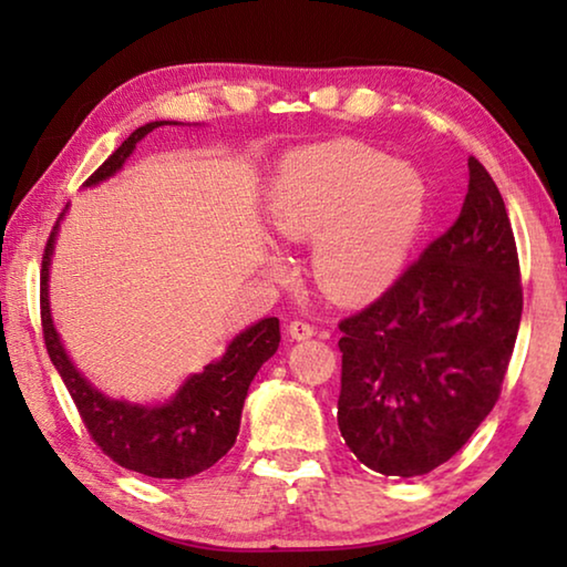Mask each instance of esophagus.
I'll return each instance as SVG.
<instances>
[{
    "label": "esophagus",
    "mask_w": 567,
    "mask_h": 567,
    "mask_svg": "<svg viewBox=\"0 0 567 567\" xmlns=\"http://www.w3.org/2000/svg\"><path fill=\"white\" fill-rule=\"evenodd\" d=\"M315 332H318V330H315L312 324L305 322V320H292L290 324H287V334H290L292 340H310Z\"/></svg>",
    "instance_id": "1"
}]
</instances>
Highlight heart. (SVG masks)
Segmentation results:
<instances>
[{"mask_svg":"<svg viewBox=\"0 0 567 567\" xmlns=\"http://www.w3.org/2000/svg\"><path fill=\"white\" fill-rule=\"evenodd\" d=\"M265 215L287 243L312 239L310 270L324 295L368 302L398 280L415 245L425 185L375 147L324 142L280 162Z\"/></svg>","mask_w":567,"mask_h":567,"instance_id":"heart-1","label":"heart"}]
</instances>
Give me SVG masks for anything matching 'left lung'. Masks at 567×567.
Segmentation results:
<instances>
[{
	"mask_svg": "<svg viewBox=\"0 0 567 567\" xmlns=\"http://www.w3.org/2000/svg\"><path fill=\"white\" fill-rule=\"evenodd\" d=\"M455 225L375 302L340 322L338 425L362 465L415 477L447 463L501 398L523 315L501 189L475 157Z\"/></svg>",
	"mask_w": 567,
	"mask_h": 567,
	"instance_id": "8db88e82",
	"label": "left lung"
}]
</instances>
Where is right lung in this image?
Wrapping results in <instances>:
<instances>
[{"mask_svg": "<svg viewBox=\"0 0 567 567\" xmlns=\"http://www.w3.org/2000/svg\"><path fill=\"white\" fill-rule=\"evenodd\" d=\"M162 124L167 122H150L145 127L134 130L84 185L92 187L112 177L127 162L134 145ZM60 219L52 227L42 255V332L50 360L70 390L87 433L114 463L147 477L185 480L213 467L235 445L249 382L280 344V320L265 318L239 332L223 358L192 375L165 405H130V402L102 395L66 358L60 334L52 324L47 282H50V257Z\"/></svg>", "mask_w": 567, "mask_h": 567, "instance_id": "right-lung-1", "label": "right lung"}]
</instances>
